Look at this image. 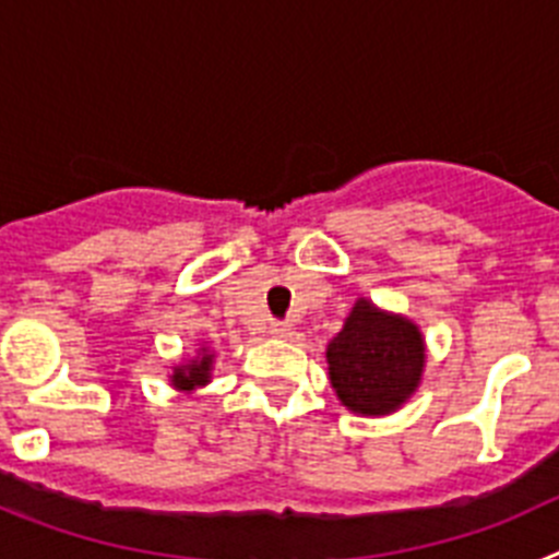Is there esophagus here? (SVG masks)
Segmentation results:
<instances>
[{"label":"esophagus","instance_id":"esophagus-1","mask_svg":"<svg viewBox=\"0 0 559 559\" xmlns=\"http://www.w3.org/2000/svg\"><path fill=\"white\" fill-rule=\"evenodd\" d=\"M269 333L276 335V338H288V335H294V324H290V322H271Z\"/></svg>","mask_w":559,"mask_h":559}]
</instances>
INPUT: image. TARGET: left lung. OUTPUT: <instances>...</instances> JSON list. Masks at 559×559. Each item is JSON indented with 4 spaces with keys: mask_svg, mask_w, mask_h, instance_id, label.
<instances>
[{
    "mask_svg": "<svg viewBox=\"0 0 559 559\" xmlns=\"http://www.w3.org/2000/svg\"><path fill=\"white\" fill-rule=\"evenodd\" d=\"M330 380L358 414H389L417 389L426 364L419 330L360 299L328 347Z\"/></svg>",
    "mask_w": 559,
    "mask_h": 559,
    "instance_id": "obj_1",
    "label": "left lung"
}]
</instances>
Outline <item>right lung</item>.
Masks as SVG:
<instances>
[{
  "label": "right lung",
  "mask_w": 559,
  "mask_h": 559,
  "mask_svg": "<svg viewBox=\"0 0 559 559\" xmlns=\"http://www.w3.org/2000/svg\"><path fill=\"white\" fill-rule=\"evenodd\" d=\"M210 364H212V355H204L201 360L187 364L185 369H176V374H173V386H179V389L204 386L206 378H210Z\"/></svg>",
  "instance_id": "1"
}]
</instances>
